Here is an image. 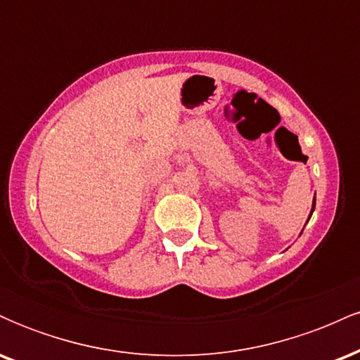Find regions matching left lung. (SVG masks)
<instances>
[{
    "instance_id": "left-lung-1",
    "label": "left lung",
    "mask_w": 360,
    "mask_h": 360,
    "mask_svg": "<svg viewBox=\"0 0 360 360\" xmlns=\"http://www.w3.org/2000/svg\"><path fill=\"white\" fill-rule=\"evenodd\" d=\"M315 203H316V200H315V198H313V206H311V212H309V217H308V220H309V218H311V214H313V210H315Z\"/></svg>"
}]
</instances>
